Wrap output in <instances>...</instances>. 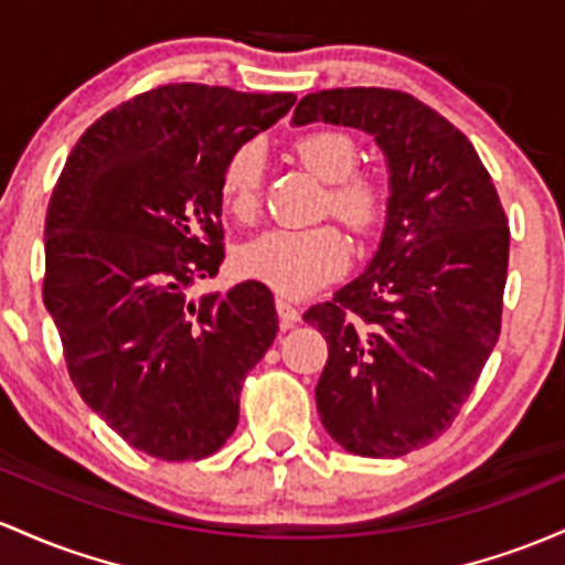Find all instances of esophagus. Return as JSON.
I'll return each instance as SVG.
<instances>
[{"label":"esophagus","instance_id":"esophagus-1","mask_svg":"<svg viewBox=\"0 0 565 565\" xmlns=\"http://www.w3.org/2000/svg\"><path fill=\"white\" fill-rule=\"evenodd\" d=\"M276 311H278V321H281V330H289V327H295L297 321H300V311L292 306L289 300H276Z\"/></svg>","mask_w":565,"mask_h":565}]
</instances>
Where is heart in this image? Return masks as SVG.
I'll use <instances>...</instances> for the list:
<instances>
[{
    "label": "heart",
    "instance_id": "obj_1",
    "mask_svg": "<svg viewBox=\"0 0 565 565\" xmlns=\"http://www.w3.org/2000/svg\"><path fill=\"white\" fill-rule=\"evenodd\" d=\"M295 150L313 177L330 184L327 209L351 231H373L383 214L386 192L375 179L353 173L359 163L356 141L349 134L324 128L300 136ZM263 171L265 152L257 141H246L227 158L220 190L225 206L238 220H252L257 212ZM238 265L246 276L276 289L278 295L302 297L345 270L349 244L332 225L308 231H268L241 249Z\"/></svg>",
    "mask_w": 565,
    "mask_h": 565
}]
</instances>
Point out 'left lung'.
<instances>
[{
  "instance_id": "left-lung-1",
  "label": "left lung",
  "mask_w": 565,
  "mask_h": 565,
  "mask_svg": "<svg viewBox=\"0 0 565 565\" xmlns=\"http://www.w3.org/2000/svg\"><path fill=\"white\" fill-rule=\"evenodd\" d=\"M308 122L370 134L388 169L367 270L302 316L330 349L316 411L349 454L405 456L454 424L499 340L510 227L472 141L411 93H308Z\"/></svg>"
}]
</instances>
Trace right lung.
<instances>
[{
    "label": "right lung",
    "mask_w": 565,
    "mask_h": 565,
    "mask_svg": "<svg viewBox=\"0 0 565 565\" xmlns=\"http://www.w3.org/2000/svg\"><path fill=\"white\" fill-rule=\"evenodd\" d=\"M295 93L179 83L141 93L79 136L45 220V297L85 405L160 461L216 454L241 383L278 332L265 284L190 297L214 278L222 169L281 120Z\"/></svg>",
    "instance_id": "right-lung-1"
}]
</instances>
